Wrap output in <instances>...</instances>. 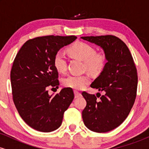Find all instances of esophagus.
I'll return each instance as SVG.
<instances>
[{
  "instance_id": "34e87169",
  "label": "esophagus",
  "mask_w": 149,
  "mask_h": 149,
  "mask_svg": "<svg viewBox=\"0 0 149 149\" xmlns=\"http://www.w3.org/2000/svg\"><path fill=\"white\" fill-rule=\"evenodd\" d=\"M74 95H75V98H78V97H81V93L80 92L77 91V90H74Z\"/></svg>"
}]
</instances>
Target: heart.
<instances>
[{"label": "heart", "instance_id": "b5f03b06", "mask_svg": "<svg viewBox=\"0 0 149 149\" xmlns=\"http://www.w3.org/2000/svg\"><path fill=\"white\" fill-rule=\"evenodd\" d=\"M71 57L84 61V69L93 74H99L105 69L108 57L104 51L97 52L95 47L85 42L77 41L68 48ZM53 65L59 73H65L67 69V61L64 54L57 52L53 58ZM88 75H71L63 80L66 87L75 90H81L90 83Z\"/></svg>", "mask_w": 149, "mask_h": 149}]
</instances>
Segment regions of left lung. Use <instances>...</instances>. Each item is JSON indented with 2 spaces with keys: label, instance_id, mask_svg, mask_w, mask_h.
<instances>
[{
  "label": "left lung",
  "instance_id": "1",
  "mask_svg": "<svg viewBox=\"0 0 149 149\" xmlns=\"http://www.w3.org/2000/svg\"><path fill=\"white\" fill-rule=\"evenodd\" d=\"M81 38L100 46L108 57L105 69L90 85L104 95L99 92L101 97L97 100L95 95L82 92L87 102L82 112L85 125L95 132H107L122 124L134 105L138 82L136 66L127 46L119 38L105 35Z\"/></svg>",
  "mask_w": 149,
  "mask_h": 149
}]
</instances>
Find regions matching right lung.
I'll return each instance as SVG.
<instances>
[{"label":"right lung","mask_w":149,"mask_h":149,"mask_svg":"<svg viewBox=\"0 0 149 149\" xmlns=\"http://www.w3.org/2000/svg\"><path fill=\"white\" fill-rule=\"evenodd\" d=\"M76 38H34L22 46L15 58L10 71L13 102L22 118L36 130L49 132L60 127L65 111L74 99L72 88H65L54 95H49L48 88L59 85L53 65L54 54Z\"/></svg>","instance_id":"right-lung-1"}]
</instances>
